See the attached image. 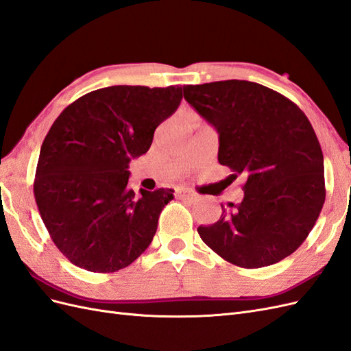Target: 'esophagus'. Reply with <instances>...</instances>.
<instances>
[{
	"instance_id": "esophagus-1",
	"label": "esophagus",
	"mask_w": 351,
	"mask_h": 351,
	"mask_svg": "<svg viewBox=\"0 0 351 351\" xmlns=\"http://www.w3.org/2000/svg\"><path fill=\"white\" fill-rule=\"evenodd\" d=\"M177 197L178 199H184V200H190V202H197L199 200V196L192 192V190H187V189H180L177 190Z\"/></svg>"
}]
</instances>
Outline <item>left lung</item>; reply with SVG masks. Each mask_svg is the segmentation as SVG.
<instances>
[{
	"mask_svg": "<svg viewBox=\"0 0 351 351\" xmlns=\"http://www.w3.org/2000/svg\"><path fill=\"white\" fill-rule=\"evenodd\" d=\"M184 99L219 134L218 161L246 176L240 204L200 226L205 244L240 268L277 263L309 236L325 202L324 155L297 105L259 83L222 80L183 86Z\"/></svg>",
	"mask_w": 351,
	"mask_h": 351,
	"instance_id": "8db88e82",
	"label": "left lung"
}]
</instances>
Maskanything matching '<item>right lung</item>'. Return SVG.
Wrapping results in <instances>:
<instances>
[{"label":"right lung","mask_w":351,"mask_h":351,"mask_svg":"<svg viewBox=\"0 0 351 351\" xmlns=\"http://www.w3.org/2000/svg\"><path fill=\"white\" fill-rule=\"evenodd\" d=\"M180 86H110L71 102L51 125L34 193L58 250L79 268L115 272L149 246L171 189L134 195L132 158L149 151L156 127L182 102Z\"/></svg>","instance_id":"right-lung-1"}]
</instances>
